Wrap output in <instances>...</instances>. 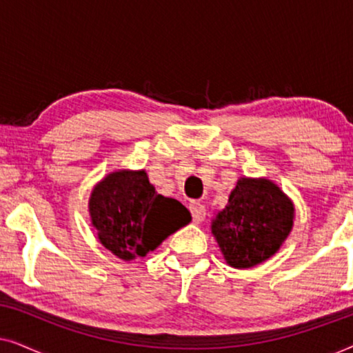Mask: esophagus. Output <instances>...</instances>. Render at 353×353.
Segmentation results:
<instances>
[{"mask_svg":"<svg viewBox=\"0 0 353 353\" xmlns=\"http://www.w3.org/2000/svg\"><path fill=\"white\" fill-rule=\"evenodd\" d=\"M190 210H191V215H192V220H194V223H201V221H204V219H205L204 204H201V202H197V201H192L190 204Z\"/></svg>","mask_w":353,"mask_h":353,"instance_id":"34e87169","label":"esophagus"}]
</instances>
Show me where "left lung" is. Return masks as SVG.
Returning <instances> with one entry per match:
<instances>
[{"instance_id":"1","label":"left lung","mask_w":353,"mask_h":353,"mask_svg":"<svg viewBox=\"0 0 353 353\" xmlns=\"http://www.w3.org/2000/svg\"><path fill=\"white\" fill-rule=\"evenodd\" d=\"M294 216V202L276 183L241 176L210 230L230 267L250 268L278 252L292 231Z\"/></svg>"}]
</instances>
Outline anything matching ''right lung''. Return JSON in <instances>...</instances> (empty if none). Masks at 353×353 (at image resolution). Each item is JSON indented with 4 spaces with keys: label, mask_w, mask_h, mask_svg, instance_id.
I'll return each mask as SVG.
<instances>
[{
    "label": "right lung",
    "mask_w": 353,
    "mask_h": 353,
    "mask_svg": "<svg viewBox=\"0 0 353 353\" xmlns=\"http://www.w3.org/2000/svg\"><path fill=\"white\" fill-rule=\"evenodd\" d=\"M88 212L99 243L125 262L146 257L191 221L181 202L157 194L144 170L110 172L90 194Z\"/></svg>",
    "instance_id": "obj_1"
}]
</instances>
